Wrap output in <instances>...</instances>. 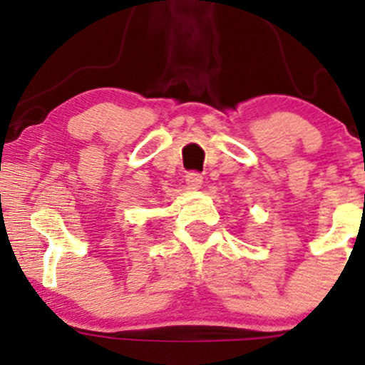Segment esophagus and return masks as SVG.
Returning a JSON list of instances; mask_svg holds the SVG:
<instances>
[{"label":"esophagus","mask_w":365,"mask_h":365,"mask_svg":"<svg viewBox=\"0 0 365 365\" xmlns=\"http://www.w3.org/2000/svg\"><path fill=\"white\" fill-rule=\"evenodd\" d=\"M185 182L188 188H192V190H199L200 185H202V177H200L197 171H190V173H187Z\"/></svg>","instance_id":"1"}]
</instances>
